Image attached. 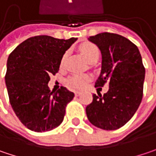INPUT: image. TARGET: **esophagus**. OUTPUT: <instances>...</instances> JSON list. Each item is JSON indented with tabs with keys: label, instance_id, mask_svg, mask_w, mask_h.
I'll use <instances>...</instances> for the list:
<instances>
[{
	"label": "esophagus",
	"instance_id": "esophagus-1",
	"mask_svg": "<svg viewBox=\"0 0 156 156\" xmlns=\"http://www.w3.org/2000/svg\"><path fill=\"white\" fill-rule=\"evenodd\" d=\"M81 94V92H75V95L76 96H79Z\"/></svg>",
	"mask_w": 156,
	"mask_h": 156
}]
</instances>
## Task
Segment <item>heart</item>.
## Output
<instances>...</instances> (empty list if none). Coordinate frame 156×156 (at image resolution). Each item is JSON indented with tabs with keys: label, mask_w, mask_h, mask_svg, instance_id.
I'll use <instances>...</instances> for the list:
<instances>
[{
	"label": "heart",
	"mask_w": 156,
	"mask_h": 156,
	"mask_svg": "<svg viewBox=\"0 0 156 156\" xmlns=\"http://www.w3.org/2000/svg\"><path fill=\"white\" fill-rule=\"evenodd\" d=\"M79 50L89 62L97 61L100 57V50L96 45H94L93 43L86 42V43L81 44L79 47ZM67 56H68V52L64 53V55L62 57L61 67L64 66ZM89 80H90V76L87 74H83V75L76 74V75H72L67 78L66 83H67L68 87L72 89H82L86 87L87 83Z\"/></svg>",
	"instance_id": "heart-1"
}]
</instances>
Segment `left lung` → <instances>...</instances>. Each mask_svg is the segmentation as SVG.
<instances>
[{"label": "left lung", "instance_id": "left-lung-1", "mask_svg": "<svg viewBox=\"0 0 156 156\" xmlns=\"http://www.w3.org/2000/svg\"><path fill=\"white\" fill-rule=\"evenodd\" d=\"M101 53V71L95 87L108 84V91L93 95L86 112L90 123L112 131L124 126L141 102L145 68L139 48L121 35L102 32L88 39Z\"/></svg>", "mask_w": 156, "mask_h": 156}]
</instances>
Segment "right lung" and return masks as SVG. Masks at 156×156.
Returning a JSON list of instances; mask_svg holds the SVG:
<instances>
[{
  "instance_id": "add662e5",
  "label": "right lung",
  "mask_w": 156,
  "mask_h": 156,
  "mask_svg": "<svg viewBox=\"0 0 156 156\" xmlns=\"http://www.w3.org/2000/svg\"><path fill=\"white\" fill-rule=\"evenodd\" d=\"M76 41L34 36L18 45L8 58L5 82L10 105L21 123L33 132L51 131L63 120L74 94L63 87L51 92L48 84Z\"/></svg>"
}]
</instances>
